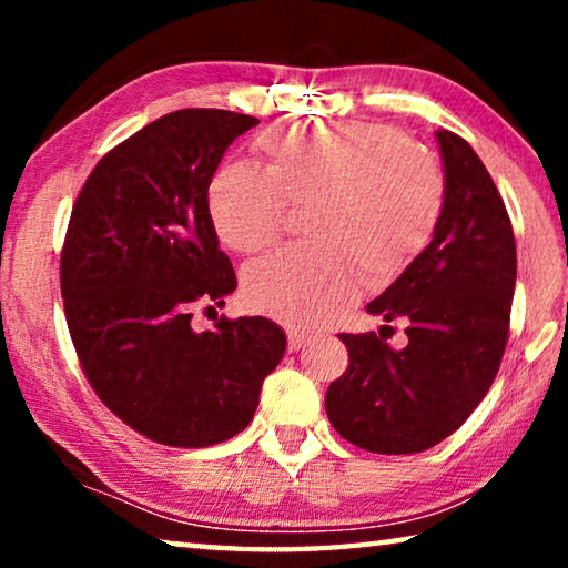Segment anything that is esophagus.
Listing matches in <instances>:
<instances>
[{"label": "esophagus", "instance_id": "esophagus-1", "mask_svg": "<svg viewBox=\"0 0 568 568\" xmlns=\"http://www.w3.org/2000/svg\"><path fill=\"white\" fill-rule=\"evenodd\" d=\"M307 341H311V335H307L305 331H297V328L287 331V351H291V353L301 351Z\"/></svg>", "mask_w": 568, "mask_h": 568}]
</instances>
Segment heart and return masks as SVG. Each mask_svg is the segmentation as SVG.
Returning a JSON list of instances; mask_svg holds the SVG:
<instances>
[{
	"instance_id": "1",
	"label": "heart",
	"mask_w": 568,
	"mask_h": 568,
	"mask_svg": "<svg viewBox=\"0 0 568 568\" xmlns=\"http://www.w3.org/2000/svg\"><path fill=\"white\" fill-rule=\"evenodd\" d=\"M263 172L217 168L207 213L220 243L255 255L281 233L285 205L305 203L311 240L247 267L245 303L291 325H315L368 283H388L426 250L444 215L446 178L426 148L383 122H287L253 142Z\"/></svg>"
}]
</instances>
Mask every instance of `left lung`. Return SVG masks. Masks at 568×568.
Here are the masks:
<instances>
[{"label":"left lung","mask_w":568,"mask_h":568,"mask_svg":"<svg viewBox=\"0 0 568 568\" xmlns=\"http://www.w3.org/2000/svg\"><path fill=\"white\" fill-rule=\"evenodd\" d=\"M436 138L446 203L434 240L368 303L386 323L406 321L408 345L341 333L348 368L325 393L333 428L371 454H420L458 430L491 388L508 341L511 220L474 148L448 130Z\"/></svg>","instance_id":"1"}]
</instances>
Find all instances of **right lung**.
<instances>
[{
	"label": "right lung",
	"mask_w": 568,
	"mask_h": 568,
	"mask_svg": "<svg viewBox=\"0 0 568 568\" xmlns=\"http://www.w3.org/2000/svg\"><path fill=\"white\" fill-rule=\"evenodd\" d=\"M257 122L203 108L162 114L94 165L67 225L60 285L77 358L104 406L162 446L240 434L285 353V333L261 315H220L205 333L190 325L195 307L225 305L237 287L207 185Z\"/></svg>",
	"instance_id": "add662e5"
}]
</instances>
